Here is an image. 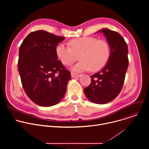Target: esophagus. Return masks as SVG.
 Masks as SVG:
<instances>
[{
	"instance_id": "1",
	"label": "esophagus",
	"mask_w": 149,
	"mask_h": 149,
	"mask_svg": "<svg viewBox=\"0 0 149 149\" xmlns=\"http://www.w3.org/2000/svg\"><path fill=\"white\" fill-rule=\"evenodd\" d=\"M81 75L80 74H75L74 72H71V77L74 78H78V77H81Z\"/></svg>"
}]
</instances>
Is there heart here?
<instances>
[{"instance_id": "obj_1", "label": "heart", "mask_w": 149, "mask_h": 149, "mask_svg": "<svg viewBox=\"0 0 149 149\" xmlns=\"http://www.w3.org/2000/svg\"><path fill=\"white\" fill-rule=\"evenodd\" d=\"M70 46L59 44L56 54L63 65H70L78 59L79 61L72 67L75 72L97 71L102 68L109 59L111 47L104 39L94 36H84L71 39Z\"/></svg>"}]
</instances>
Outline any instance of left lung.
<instances>
[{
  "label": "left lung",
  "instance_id": "left-lung-1",
  "mask_svg": "<svg viewBox=\"0 0 149 149\" xmlns=\"http://www.w3.org/2000/svg\"><path fill=\"white\" fill-rule=\"evenodd\" d=\"M101 31L110 45V56L105 66L91 77V84L84 89V92L91 102L103 104L113 101L120 94L128 68L129 59L128 47L120 33L107 28Z\"/></svg>",
  "mask_w": 149,
  "mask_h": 149
}]
</instances>
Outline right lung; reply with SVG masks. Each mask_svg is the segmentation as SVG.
<instances>
[{"label":"right lung","mask_w":149,"mask_h":149,"mask_svg":"<svg viewBox=\"0 0 149 149\" xmlns=\"http://www.w3.org/2000/svg\"><path fill=\"white\" fill-rule=\"evenodd\" d=\"M64 39L39 30L30 33L20 46L17 66L22 87L28 97L40 106L58 103L71 78L56 54V45Z\"/></svg>","instance_id":"obj_1"}]
</instances>
